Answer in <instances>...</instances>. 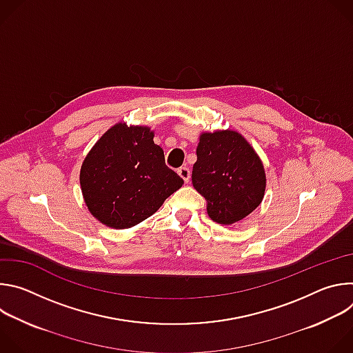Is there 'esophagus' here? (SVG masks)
<instances>
[{"label":"esophagus","instance_id":"obj_1","mask_svg":"<svg viewBox=\"0 0 353 353\" xmlns=\"http://www.w3.org/2000/svg\"><path fill=\"white\" fill-rule=\"evenodd\" d=\"M177 174L183 179V181H184V183H188L190 176H191V173H190L188 168H180V169H177Z\"/></svg>","mask_w":353,"mask_h":353}]
</instances>
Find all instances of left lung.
Masks as SVG:
<instances>
[{"label": "left lung", "mask_w": 353, "mask_h": 353, "mask_svg": "<svg viewBox=\"0 0 353 353\" xmlns=\"http://www.w3.org/2000/svg\"><path fill=\"white\" fill-rule=\"evenodd\" d=\"M191 180L207 201L210 218L219 225H233L250 215L265 191L260 158L239 132L229 130L199 137Z\"/></svg>", "instance_id": "1"}]
</instances>
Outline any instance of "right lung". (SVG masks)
I'll list each match as a JSON object with an SVG mask.
<instances>
[{"instance_id": "1", "label": "right lung", "mask_w": 353, "mask_h": 353, "mask_svg": "<svg viewBox=\"0 0 353 353\" xmlns=\"http://www.w3.org/2000/svg\"><path fill=\"white\" fill-rule=\"evenodd\" d=\"M90 214L106 226L127 229L155 214L183 179L165 163L163 149L146 127L119 123L100 138L81 168Z\"/></svg>"}]
</instances>
